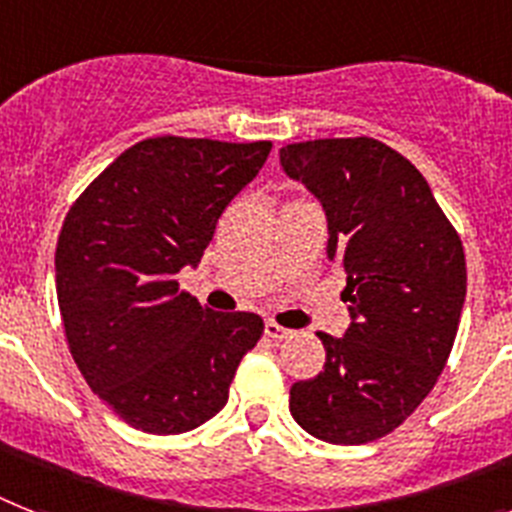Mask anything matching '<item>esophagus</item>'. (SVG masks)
Returning a JSON list of instances; mask_svg holds the SVG:
<instances>
[{
	"label": "esophagus",
	"mask_w": 512,
	"mask_h": 512,
	"mask_svg": "<svg viewBox=\"0 0 512 512\" xmlns=\"http://www.w3.org/2000/svg\"><path fill=\"white\" fill-rule=\"evenodd\" d=\"M289 334H292L289 328L278 326L276 321H265V336H268V339H273V342H281V339H286Z\"/></svg>",
	"instance_id": "esophagus-1"
}]
</instances>
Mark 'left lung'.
<instances>
[{"label": "left lung", "instance_id": "8db88e82", "mask_svg": "<svg viewBox=\"0 0 512 512\" xmlns=\"http://www.w3.org/2000/svg\"><path fill=\"white\" fill-rule=\"evenodd\" d=\"M281 170L323 207L328 260L347 273L344 336L321 334L326 365L289 392L315 439L365 444L426 400L458 334L465 255L413 162L381 141L315 139L281 149Z\"/></svg>", "mask_w": 512, "mask_h": 512}]
</instances>
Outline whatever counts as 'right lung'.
Instances as JSON below:
<instances>
[{"label":"right lung","mask_w":512,"mask_h":512,"mask_svg":"<svg viewBox=\"0 0 512 512\" xmlns=\"http://www.w3.org/2000/svg\"><path fill=\"white\" fill-rule=\"evenodd\" d=\"M270 141L157 136L120 152L62 223L54 281L65 336L91 392L147 434H184L228 402L263 334L255 313H215L178 289Z\"/></svg>","instance_id":"right-lung-1"}]
</instances>
